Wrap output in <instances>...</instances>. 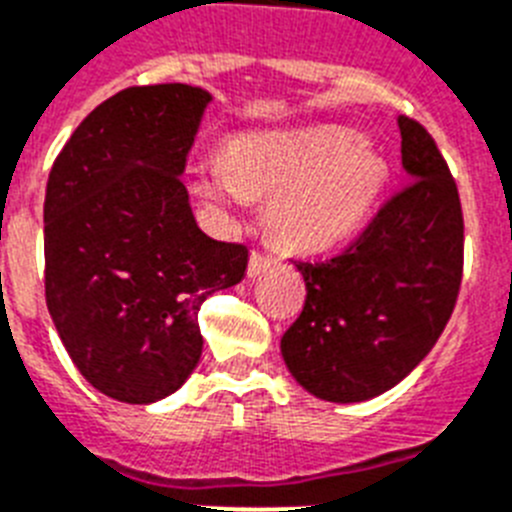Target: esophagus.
Here are the masks:
<instances>
[{
	"label": "esophagus",
	"instance_id": "esophagus-1",
	"mask_svg": "<svg viewBox=\"0 0 512 512\" xmlns=\"http://www.w3.org/2000/svg\"><path fill=\"white\" fill-rule=\"evenodd\" d=\"M272 264L274 259H269V256H264V253L259 251H253L251 259H248V277H259V274L266 272Z\"/></svg>",
	"mask_w": 512,
	"mask_h": 512
}]
</instances>
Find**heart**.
<instances>
[{
  "instance_id": "b5f03b06",
  "label": "heart",
  "mask_w": 512,
  "mask_h": 512,
  "mask_svg": "<svg viewBox=\"0 0 512 512\" xmlns=\"http://www.w3.org/2000/svg\"><path fill=\"white\" fill-rule=\"evenodd\" d=\"M388 183V165L352 129L246 134L230 155L196 168L199 194L217 212H246L251 196H272L269 225L292 248H326L365 222Z\"/></svg>"
}]
</instances>
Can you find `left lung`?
Instances as JSON below:
<instances>
[{
	"instance_id": "left-lung-1",
	"label": "left lung",
	"mask_w": 512,
	"mask_h": 512,
	"mask_svg": "<svg viewBox=\"0 0 512 512\" xmlns=\"http://www.w3.org/2000/svg\"><path fill=\"white\" fill-rule=\"evenodd\" d=\"M396 124L412 183L347 251L300 261L308 295L279 344L292 378L334 404L375 399L404 381L443 334L461 287L456 181L417 121Z\"/></svg>"
}]
</instances>
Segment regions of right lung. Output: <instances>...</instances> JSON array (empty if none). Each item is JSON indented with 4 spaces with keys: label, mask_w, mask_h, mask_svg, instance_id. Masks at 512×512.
<instances>
[{
    "label": "right lung",
    "mask_w": 512,
    "mask_h": 512,
    "mask_svg": "<svg viewBox=\"0 0 512 512\" xmlns=\"http://www.w3.org/2000/svg\"><path fill=\"white\" fill-rule=\"evenodd\" d=\"M209 103L181 82L121 90L48 173V313L85 381L124 404H155L189 381L199 305L246 277V248L202 233L181 181Z\"/></svg>",
    "instance_id": "add662e5"
}]
</instances>
